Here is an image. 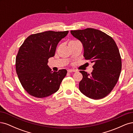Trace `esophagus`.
I'll return each instance as SVG.
<instances>
[{
  "label": "esophagus",
  "instance_id": "1",
  "mask_svg": "<svg viewBox=\"0 0 133 133\" xmlns=\"http://www.w3.org/2000/svg\"><path fill=\"white\" fill-rule=\"evenodd\" d=\"M68 71L69 72V73H72V72H76V70L74 69H68Z\"/></svg>",
  "mask_w": 133,
  "mask_h": 133
}]
</instances>
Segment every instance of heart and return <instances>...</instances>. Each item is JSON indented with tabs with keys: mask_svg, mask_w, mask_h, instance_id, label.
<instances>
[{
	"mask_svg": "<svg viewBox=\"0 0 133 133\" xmlns=\"http://www.w3.org/2000/svg\"><path fill=\"white\" fill-rule=\"evenodd\" d=\"M74 42V41H71V42Z\"/></svg>",
	"mask_w": 133,
	"mask_h": 133,
	"instance_id": "heart-1",
	"label": "heart"
}]
</instances>
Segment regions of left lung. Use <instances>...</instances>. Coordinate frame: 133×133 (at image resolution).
I'll list each match as a JSON object with an SVG mask.
<instances>
[{
	"label": "left lung",
	"instance_id": "8db88e82",
	"mask_svg": "<svg viewBox=\"0 0 133 133\" xmlns=\"http://www.w3.org/2000/svg\"><path fill=\"white\" fill-rule=\"evenodd\" d=\"M84 48V57L94 63L91 74L80 71L83 79L79 90L87 97L102 99L113 89L122 70V59L117 45L111 37L93 28L71 30Z\"/></svg>",
	"mask_w": 133,
	"mask_h": 133
}]
</instances>
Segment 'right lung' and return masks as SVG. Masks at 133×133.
I'll use <instances>...</instances> for the list:
<instances>
[{"label": "right lung", "instance_id": "right-lung-1", "mask_svg": "<svg viewBox=\"0 0 133 133\" xmlns=\"http://www.w3.org/2000/svg\"><path fill=\"white\" fill-rule=\"evenodd\" d=\"M69 31H46L29 35L20 47L15 60L16 71L22 85L30 95L47 97L57 92L66 69L52 71L48 59L55 55L59 42Z\"/></svg>", "mask_w": 133, "mask_h": 133}]
</instances>
